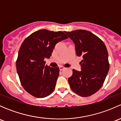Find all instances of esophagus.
I'll return each instance as SVG.
<instances>
[{"label":"esophagus","instance_id":"34e87169","mask_svg":"<svg viewBox=\"0 0 121 121\" xmlns=\"http://www.w3.org/2000/svg\"><path fill=\"white\" fill-rule=\"evenodd\" d=\"M65 67H63V66H60L59 67V69H60V71H62V70H63V69H65Z\"/></svg>","mask_w":121,"mask_h":121}]
</instances>
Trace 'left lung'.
Here are the masks:
<instances>
[{
  "instance_id": "8db88e82",
  "label": "left lung",
  "mask_w": 121,
  "mask_h": 121,
  "mask_svg": "<svg viewBox=\"0 0 121 121\" xmlns=\"http://www.w3.org/2000/svg\"><path fill=\"white\" fill-rule=\"evenodd\" d=\"M75 44L76 54L82 56L80 71L73 69L68 81L71 90L81 97L92 95L104 82L109 64L104 43L93 33L85 30L65 31Z\"/></svg>"
}]
</instances>
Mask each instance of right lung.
Instances as JSON below:
<instances>
[{
	"label": "right lung",
	"mask_w": 121,
	"mask_h": 121,
	"mask_svg": "<svg viewBox=\"0 0 121 121\" xmlns=\"http://www.w3.org/2000/svg\"><path fill=\"white\" fill-rule=\"evenodd\" d=\"M68 39L63 31L38 30L28 36L19 49L16 69L24 90L37 98H44L53 92L59 76V68L45 65L59 41Z\"/></svg>",
	"instance_id": "1"
}]
</instances>
